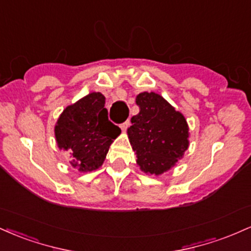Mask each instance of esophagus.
Wrapping results in <instances>:
<instances>
[{"mask_svg":"<svg viewBox=\"0 0 251 251\" xmlns=\"http://www.w3.org/2000/svg\"><path fill=\"white\" fill-rule=\"evenodd\" d=\"M128 126H129V120H126L125 123H123L122 125H120V127H122L123 131H126V129L128 128Z\"/></svg>","mask_w":251,"mask_h":251,"instance_id":"1","label":"esophagus"}]
</instances>
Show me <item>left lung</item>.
I'll list each match as a JSON object with an SVG mask.
<instances>
[{"label": "left lung", "instance_id": "8db88e82", "mask_svg": "<svg viewBox=\"0 0 251 251\" xmlns=\"http://www.w3.org/2000/svg\"><path fill=\"white\" fill-rule=\"evenodd\" d=\"M135 102L140 109L131 118L129 143L142 171L160 175L171 169L188 150V124L183 114L153 92L140 93Z\"/></svg>", "mask_w": 251, "mask_h": 251}]
</instances>
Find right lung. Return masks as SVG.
Returning a JSON list of instances; mask_svg holds the SVG:
<instances>
[{
    "label": "right lung",
    "mask_w": 251,
    "mask_h": 251,
    "mask_svg": "<svg viewBox=\"0 0 251 251\" xmlns=\"http://www.w3.org/2000/svg\"><path fill=\"white\" fill-rule=\"evenodd\" d=\"M120 132L108 120L105 97L99 92L66 107L55 126L57 145L70 151L72 166L82 172L102 165L109 146Z\"/></svg>",
    "instance_id": "right-lung-1"
}]
</instances>
